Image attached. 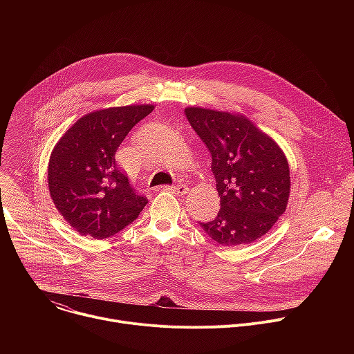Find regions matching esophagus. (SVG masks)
I'll list each match as a JSON object with an SVG mask.
<instances>
[{"label": "esophagus", "instance_id": "esophagus-1", "mask_svg": "<svg viewBox=\"0 0 354 354\" xmlns=\"http://www.w3.org/2000/svg\"><path fill=\"white\" fill-rule=\"evenodd\" d=\"M164 190H171L175 194H186L189 192V187L186 185H176V186H162Z\"/></svg>", "mask_w": 354, "mask_h": 354}]
</instances>
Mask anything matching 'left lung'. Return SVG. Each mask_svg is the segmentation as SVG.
<instances>
[{
  "mask_svg": "<svg viewBox=\"0 0 354 354\" xmlns=\"http://www.w3.org/2000/svg\"><path fill=\"white\" fill-rule=\"evenodd\" d=\"M185 115L210 151L220 212L203 231L223 246L263 236L286 212L290 168L280 147L242 115L186 108Z\"/></svg>",
  "mask_w": 354,
  "mask_h": 354,
  "instance_id": "left-lung-1",
  "label": "left lung"
}]
</instances>
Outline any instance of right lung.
<instances>
[{
    "label": "right lung",
    "instance_id": "obj_1",
    "mask_svg": "<svg viewBox=\"0 0 354 354\" xmlns=\"http://www.w3.org/2000/svg\"><path fill=\"white\" fill-rule=\"evenodd\" d=\"M153 111V105H131L88 113L53 148L48 192L59 213L81 235L109 238L148 203L118 168L115 156L129 131Z\"/></svg>",
    "mask_w": 354,
    "mask_h": 354
}]
</instances>
